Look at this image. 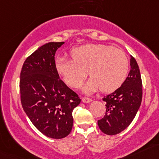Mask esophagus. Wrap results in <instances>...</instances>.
<instances>
[{"label":"esophagus","instance_id":"34e87169","mask_svg":"<svg viewBox=\"0 0 159 159\" xmlns=\"http://www.w3.org/2000/svg\"><path fill=\"white\" fill-rule=\"evenodd\" d=\"M81 99H82V101H83L84 102H86V103L91 102V101H92L91 99L89 98V97H82V98H81Z\"/></svg>","mask_w":159,"mask_h":159}]
</instances>
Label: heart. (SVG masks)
Masks as SVG:
<instances>
[{
	"instance_id": "b5f03b06",
	"label": "heart",
	"mask_w": 159,
	"mask_h": 159,
	"mask_svg": "<svg viewBox=\"0 0 159 159\" xmlns=\"http://www.w3.org/2000/svg\"><path fill=\"white\" fill-rule=\"evenodd\" d=\"M71 60H56L57 73L67 85L81 88L88 75L90 79L85 91L100 88L102 92H112L123 84L128 75L129 62L127 56L119 49L106 44H86L72 49Z\"/></svg>"
}]
</instances>
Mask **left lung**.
<instances>
[{
  "mask_svg": "<svg viewBox=\"0 0 159 159\" xmlns=\"http://www.w3.org/2000/svg\"><path fill=\"white\" fill-rule=\"evenodd\" d=\"M142 86L138 64L131 56L130 71L125 82L102 99L106 110L103 118L97 122L101 131L107 135H116L128 128L140 106Z\"/></svg>",
  "mask_w": 159,
  "mask_h": 159,
  "instance_id": "1",
  "label": "left lung"
}]
</instances>
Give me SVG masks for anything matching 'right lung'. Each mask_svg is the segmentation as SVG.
Instances as JSON below:
<instances>
[{
    "instance_id": "obj_1",
    "label": "right lung",
    "mask_w": 159,
    "mask_h": 159,
    "mask_svg": "<svg viewBox=\"0 0 159 159\" xmlns=\"http://www.w3.org/2000/svg\"><path fill=\"white\" fill-rule=\"evenodd\" d=\"M64 42L43 44L26 58L20 73L21 103L36 128L47 137L64 138L71 131L73 109L81 99L60 78L55 53Z\"/></svg>"
}]
</instances>
